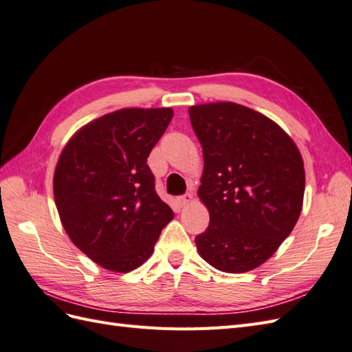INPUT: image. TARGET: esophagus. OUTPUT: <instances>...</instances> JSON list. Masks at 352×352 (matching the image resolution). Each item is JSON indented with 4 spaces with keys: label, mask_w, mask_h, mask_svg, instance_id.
I'll return each instance as SVG.
<instances>
[{
    "label": "esophagus",
    "mask_w": 352,
    "mask_h": 352,
    "mask_svg": "<svg viewBox=\"0 0 352 352\" xmlns=\"http://www.w3.org/2000/svg\"><path fill=\"white\" fill-rule=\"evenodd\" d=\"M192 201H194V195H192V194H185V195L177 198V204H179L180 207H186V206H189Z\"/></svg>",
    "instance_id": "esophagus-1"
}]
</instances>
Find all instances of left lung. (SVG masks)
I'll use <instances>...</instances> for the list:
<instances>
[{"mask_svg": "<svg viewBox=\"0 0 352 352\" xmlns=\"http://www.w3.org/2000/svg\"><path fill=\"white\" fill-rule=\"evenodd\" d=\"M189 117L204 155L198 197L210 212L197 250L220 272H250L278 251L300 219L301 153L278 123L236 102L192 105Z\"/></svg>", "mask_w": 352, "mask_h": 352, "instance_id": "1", "label": "left lung"}]
</instances>
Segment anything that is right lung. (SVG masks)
<instances>
[{"instance_id": "right-lung-1", "label": "right lung", "mask_w": 352, "mask_h": 352, "mask_svg": "<svg viewBox=\"0 0 352 352\" xmlns=\"http://www.w3.org/2000/svg\"><path fill=\"white\" fill-rule=\"evenodd\" d=\"M172 109H122L82 126L56 166L54 199L70 241L102 269L127 273L154 252L173 211L146 164Z\"/></svg>"}]
</instances>
